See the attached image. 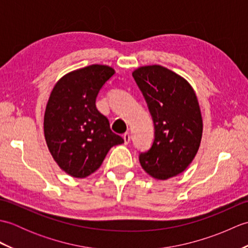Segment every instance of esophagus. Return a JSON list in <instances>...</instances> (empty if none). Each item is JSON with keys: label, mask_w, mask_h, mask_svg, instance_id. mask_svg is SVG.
<instances>
[{"label": "esophagus", "mask_w": 248, "mask_h": 248, "mask_svg": "<svg viewBox=\"0 0 248 248\" xmlns=\"http://www.w3.org/2000/svg\"><path fill=\"white\" fill-rule=\"evenodd\" d=\"M123 138H124V144L127 145V144H129L130 143V140H131V136H130V133H124V135H123Z\"/></svg>", "instance_id": "34e87169"}]
</instances>
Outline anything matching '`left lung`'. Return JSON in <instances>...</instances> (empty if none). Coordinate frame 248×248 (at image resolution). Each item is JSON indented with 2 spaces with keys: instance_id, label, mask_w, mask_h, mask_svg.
Instances as JSON below:
<instances>
[{
  "instance_id": "obj_1",
  "label": "left lung",
  "mask_w": 248,
  "mask_h": 248,
  "mask_svg": "<svg viewBox=\"0 0 248 248\" xmlns=\"http://www.w3.org/2000/svg\"><path fill=\"white\" fill-rule=\"evenodd\" d=\"M132 76L155 124L154 143L140 163L151 177L166 180L186 170L199 149L202 117L196 93L186 78L160 65L140 67Z\"/></svg>"
}]
</instances>
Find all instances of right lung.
I'll use <instances>...</instances> for the list:
<instances>
[{"mask_svg":"<svg viewBox=\"0 0 248 248\" xmlns=\"http://www.w3.org/2000/svg\"><path fill=\"white\" fill-rule=\"evenodd\" d=\"M114 73L109 66L91 65L67 73L52 89L45 112V139L57 165L71 177L92 175L108 150L124 141L96 108L100 89Z\"/></svg>","mask_w":248,"mask_h":248,"instance_id":"obj_1","label":"right lung"}]
</instances>
